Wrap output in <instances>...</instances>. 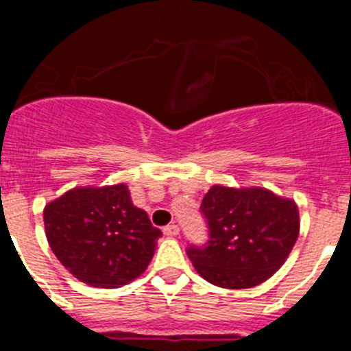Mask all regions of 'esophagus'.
<instances>
[{
	"mask_svg": "<svg viewBox=\"0 0 351 351\" xmlns=\"http://www.w3.org/2000/svg\"><path fill=\"white\" fill-rule=\"evenodd\" d=\"M163 234L167 235V237H176V235L179 234V226L178 225H167L165 228H163Z\"/></svg>",
	"mask_w": 351,
	"mask_h": 351,
	"instance_id": "obj_1",
	"label": "esophagus"
}]
</instances>
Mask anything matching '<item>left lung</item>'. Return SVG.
I'll list each match as a JSON object with an SVG mask.
<instances>
[{
  "label": "left lung",
  "mask_w": 351,
  "mask_h": 351,
  "mask_svg": "<svg viewBox=\"0 0 351 351\" xmlns=\"http://www.w3.org/2000/svg\"><path fill=\"white\" fill-rule=\"evenodd\" d=\"M209 239L186 253L204 280L221 288H251L285 263L299 237V209L262 188L213 186L200 206Z\"/></svg>",
  "instance_id": "obj_1"
}]
</instances>
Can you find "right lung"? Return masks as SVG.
Segmentation results:
<instances>
[{"mask_svg": "<svg viewBox=\"0 0 351 351\" xmlns=\"http://www.w3.org/2000/svg\"><path fill=\"white\" fill-rule=\"evenodd\" d=\"M51 250L89 287L117 288L147 269L161 230L132 204L126 184L73 188L43 209Z\"/></svg>", "mask_w": 351, "mask_h": 351, "instance_id": "right-lung-1", "label": "right lung"}]
</instances>
